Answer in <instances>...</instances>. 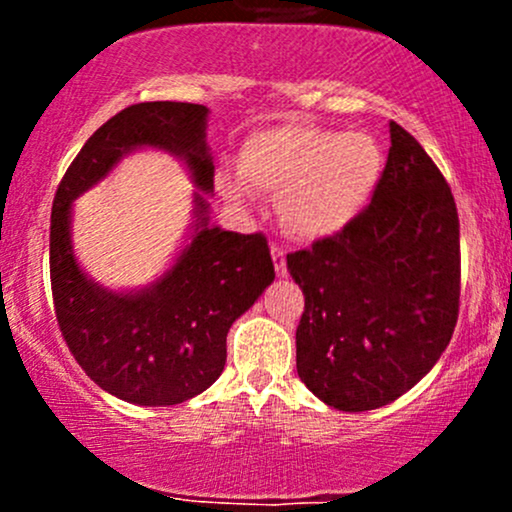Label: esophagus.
Instances as JSON below:
<instances>
[{"label": "esophagus", "mask_w": 512, "mask_h": 512, "mask_svg": "<svg viewBox=\"0 0 512 512\" xmlns=\"http://www.w3.org/2000/svg\"><path fill=\"white\" fill-rule=\"evenodd\" d=\"M272 260H274L276 274H279V276L289 274V269H286V252H284V248H279V245H272Z\"/></svg>", "instance_id": "1"}]
</instances>
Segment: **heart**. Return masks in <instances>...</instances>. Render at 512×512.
I'll list each match as a JSON object with an SVG mask.
<instances>
[{
    "mask_svg": "<svg viewBox=\"0 0 512 512\" xmlns=\"http://www.w3.org/2000/svg\"><path fill=\"white\" fill-rule=\"evenodd\" d=\"M385 170V151L366 132L284 125L252 134L240 151V178L276 197V214L291 236L322 240L342 233L366 209ZM231 199L245 187L223 178Z\"/></svg>",
    "mask_w": 512,
    "mask_h": 512,
    "instance_id": "1",
    "label": "heart"
}]
</instances>
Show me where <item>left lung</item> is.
Masks as SVG:
<instances>
[{
  "mask_svg": "<svg viewBox=\"0 0 512 512\" xmlns=\"http://www.w3.org/2000/svg\"><path fill=\"white\" fill-rule=\"evenodd\" d=\"M373 199L342 233L291 252L303 289L298 378L339 411L395 402L436 366L460 310V219L424 146L390 122Z\"/></svg>",
  "mask_w": 512,
  "mask_h": 512,
  "instance_id": "obj_1",
  "label": "left lung"
}]
</instances>
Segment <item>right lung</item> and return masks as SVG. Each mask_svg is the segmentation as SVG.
<instances>
[{"label":"right lung","mask_w":512,"mask_h":512,"mask_svg":"<svg viewBox=\"0 0 512 512\" xmlns=\"http://www.w3.org/2000/svg\"><path fill=\"white\" fill-rule=\"evenodd\" d=\"M207 117V105L197 103L129 105L93 132L52 202L50 281L64 342L93 383L139 407H170L214 385L226 366L228 330L274 281L262 233L209 223ZM137 148L168 150L186 163L198 187L196 221L174 267L154 285L110 292L75 262L71 202Z\"/></svg>","instance_id":"right-lung-1"}]
</instances>
